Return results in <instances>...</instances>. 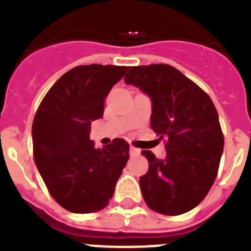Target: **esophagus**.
I'll list each match as a JSON object with an SVG mask.
<instances>
[{
    "label": "esophagus",
    "instance_id": "esophagus-1",
    "mask_svg": "<svg viewBox=\"0 0 251 251\" xmlns=\"http://www.w3.org/2000/svg\"><path fill=\"white\" fill-rule=\"evenodd\" d=\"M139 153H141V151H139L138 148L130 146V147H129V154H130V156H137V154H139Z\"/></svg>",
    "mask_w": 251,
    "mask_h": 251
}]
</instances>
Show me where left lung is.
<instances>
[{
  "mask_svg": "<svg viewBox=\"0 0 251 251\" xmlns=\"http://www.w3.org/2000/svg\"><path fill=\"white\" fill-rule=\"evenodd\" d=\"M152 103L151 127L167 139L166 158L142 151L147 174L139 178L146 203L163 215L196 207L210 191L224 151V136L214 103L201 88L167 64L133 66L124 76Z\"/></svg>",
  "mask_w": 251,
  "mask_h": 251,
  "instance_id": "obj_1",
  "label": "left lung"
}]
</instances>
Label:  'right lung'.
I'll return each mask as SVG.
<instances>
[{
	"label": "right lung",
	"instance_id": "obj_1",
	"mask_svg": "<svg viewBox=\"0 0 251 251\" xmlns=\"http://www.w3.org/2000/svg\"><path fill=\"white\" fill-rule=\"evenodd\" d=\"M128 66L81 65L51 86L32 123L34 159L54 200L68 211L89 214L105 207L129 158L122 138L103 148L90 139L93 121Z\"/></svg>",
	"mask_w": 251,
	"mask_h": 251
}]
</instances>
